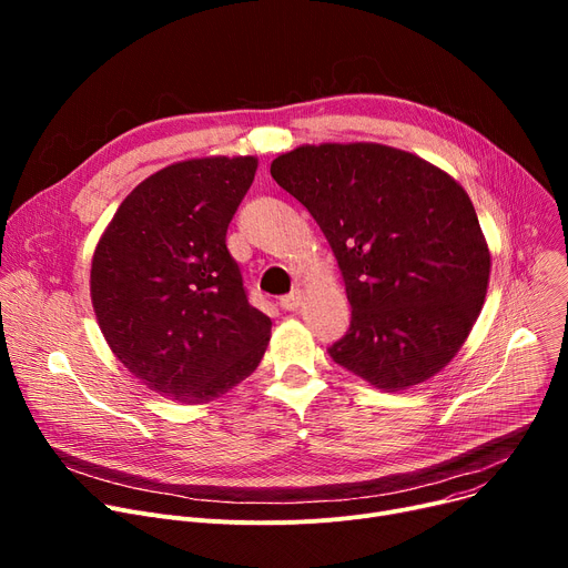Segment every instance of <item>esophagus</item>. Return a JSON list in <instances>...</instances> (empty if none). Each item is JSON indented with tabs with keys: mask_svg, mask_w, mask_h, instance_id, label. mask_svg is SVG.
<instances>
[{
	"mask_svg": "<svg viewBox=\"0 0 568 568\" xmlns=\"http://www.w3.org/2000/svg\"><path fill=\"white\" fill-rule=\"evenodd\" d=\"M278 304H281V308H283V311H296V308L302 306V292L296 290V292H292V294L283 296V300H281Z\"/></svg>",
	"mask_w": 568,
	"mask_h": 568,
	"instance_id": "34e87169",
	"label": "esophagus"
}]
</instances>
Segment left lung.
<instances>
[{"instance_id": "1", "label": "left lung", "mask_w": 568, "mask_h": 568, "mask_svg": "<svg viewBox=\"0 0 568 568\" xmlns=\"http://www.w3.org/2000/svg\"><path fill=\"white\" fill-rule=\"evenodd\" d=\"M329 242L352 322L332 359L382 392L449 364L481 313L490 248L465 189L379 142L302 144L272 163Z\"/></svg>"}]
</instances>
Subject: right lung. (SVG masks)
<instances>
[{
  "label": "right lung",
  "mask_w": 568,
  "mask_h": 568,
  "mask_svg": "<svg viewBox=\"0 0 568 568\" xmlns=\"http://www.w3.org/2000/svg\"><path fill=\"white\" fill-rule=\"evenodd\" d=\"M255 170V156L176 161L124 197L94 248L89 294L108 347L182 405L246 379L272 336L225 246Z\"/></svg>",
  "instance_id": "1"
}]
</instances>
